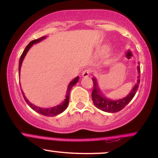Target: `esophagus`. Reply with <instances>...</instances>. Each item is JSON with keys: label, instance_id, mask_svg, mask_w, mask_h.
I'll list each match as a JSON object with an SVG mask.
<instances>
[{"label": "esophagus", "instance_id": "esophagus-1", "mask_svg": "<svg viewBox=\"0 0 158 158\" xmlns=\"http://www.w3.org/2000/svg\"><path fill=\"white\" fill-rule=\"evenodd\" d=\"M90 73H91V70H90V69H85L84 71L82 72V77H88Z\"/></svg>", "mask_w": 158, "mask_h": 158}]
</instances>
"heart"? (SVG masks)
Returning <instances> with one entry per match:
<instances>
[{"label":"heart","instance_id":"obj_1","mask_svg":"<svg viewBox=\"0 0 158 158\" xmlns=\"http://www.w3.org/2000/svg\"><path fill=\"white\" fill-rule=\"evenodd\" d=\"M108 48H107V47H106V48H104L102 49V52H106L107 50H108Z\"/></svg>","mask_w":158,"mask_h":158}]
</instances>
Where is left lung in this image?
<instances>
[{
  "label": "left lung",
  "instance_id": "obj_1",
  "mask_svg": "<svg viewBox=\"0 0 158 158\" xmlns=\"http://www.w3.org/2000/svg\"><path fill=\"white\" fill-rule=\"evenodd\" d=\"M137 70H138L139 76L138 79H137V83H136L135 87L132 88L129 94L126 97L123 99H118V100H111V99H108V98L104 97L103 94L101 93L99 90L98 83L96 78H93L92 80L94 82V88L92 91V100H93L94 104L99 109L103 110V111L108 112V113H116L121 110L124 108L129 103L130 101L133 99L136 92L138 90L139 85V77H140V67L137 66Z\"/></svg>",
  "mask_w": 158,
  "mask_h": 158
}]
</instances>
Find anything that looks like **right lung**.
Returning <instances> with one entry per match:
<instances>
[{
    "label": "right lung",
    "instance_id": "obj_1",
    "mask_svg": "<svg viewBox=\"0 0 158 158\" xmlns=\"http://www.w3.org/2000/svg\"><path fill=\"white\" fill-rule=\"evenodd\" d=\"M45 38H46V36H43V37H41L40 39L33 40V41H32L31 42L29 43V44L27 45V46L26 47V48L24 49V50H23V53L21 54V58H20V60H19V75H20V70H21V64H22L23 60V59H24L25 56H26L27 52H28V50H30V48H31V47L34 44H37V43L40 42V41H42L43 39H44ZM79 77H76L75 79H73V80H72L70 82V84H69L68 87V89H67L66 97H65L64 100L63 101V102L61 103V104H59V106L52 107V108H39V107L34 106V105H32V103H30V102H29L28 99H27L26 97L24 96V94H23V91H21V92H22V95H23V98H24L26 102L29 105V106H30V108H32V109H33L34 110H35V111L38 112V113H39L40 114H42V115L48 116V117H53V116H56V115H58V114L62 113V112L64 111L65 109H66L67 107H68V103H69V97H70V90H71V88H73L74 85H75L78 82V81H79Z\"/></svg>",
    "mask_w": 158,
    "mask_h": 158
}]
</instances>
